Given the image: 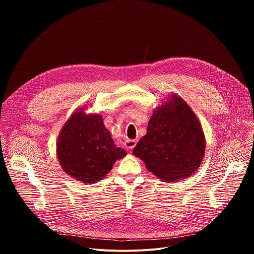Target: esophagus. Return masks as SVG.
Listing matches in <instances>:
<instances>
[{
  "mask_svg": "<svg viewBox=\"0 0 254 254\" xmlns=\"http://www.w3.org/2000/svg\"><path fill=\"white\" fill-rule=\"evenodd\" d=\"M136 144V140L135 139H127L125 142V146L127 149H133Z\"/></svg>",
  "mask_w": 254,
  "mask_h": 254,
  "instance_id": "1",
  "label": "esophagus"
}]
</instances>
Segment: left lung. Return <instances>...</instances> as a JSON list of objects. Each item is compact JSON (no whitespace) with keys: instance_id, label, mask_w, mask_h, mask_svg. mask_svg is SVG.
<instances>
[{"instance_id":"obj_1","label":"left lung","mask_w":254,"mask_h":254,"mask_svg":"<svg viewBox=\"0 0 254 254\" xmlns=\"http://www.w3.org/2000/svg\"><path fill=\"white\" fill-rule=\"evenodd\" d=\"M206 140L202 126L188 103L176 93L157 106L147 133L132 154L167 183L193 175L204 158Z\"/></svg>"}]
</instances>
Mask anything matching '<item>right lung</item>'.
<instances>
[{
    "mask_svg": "<svg viewBox=\"0 0 254 254\" xmlns=\"http://www.w3.org/2000/svg\"><path fill=\"white\" fill-rule=\"evenodd\" d=\"M78 107L62 127L56 155L63 171L83 184L103 179L127 153L118 148L99 114H86Z\"/></svg>",
    "mask_w": 254,
    "mask_h": 254,
    "instance_id": "add662e5",
    "label": "right lung"
}]
</instances>
